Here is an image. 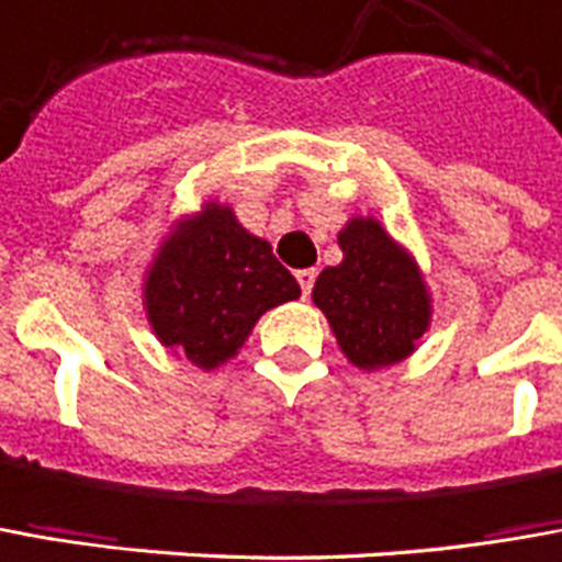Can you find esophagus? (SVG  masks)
<instances>
[{
    "instance_id": "1",
    "label": "esophagus",
    "mask_w": 562,
    "mask_h": 562,
    "mask_svg": "<svg viewBox=\"0 0 562 562\" xmlns=\"http://www.w3.org/2000/svg\"><path fill=\"white\" fill-rule=\"evenodd\" d=\"M294 277H297V285H301V292H304V297H310V292H313V282H316V270H313V268L297 270Z\"/></svg>"
}]
</instances>
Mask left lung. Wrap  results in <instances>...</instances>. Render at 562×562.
I'll return each instance as SVG.
<instances>
[{
    "instance_id": "8db88e82",
    "label": "left lung",
    "mask_w": 562,
    "mask_h": 562,
    "mask_svg": "<svg viewBox=\"0 0 562 562\" xmlns=\"http://www.w3.org/2000/svg\"><path fill=\"white\" fill-rule=\"evenodd\" d=\"M344 261L325 268L313 304L325 313L349 362L376 371L407 359L431 322V297L414 255L376 218H349L337 234Z\"/></svg>"
}]
</instances>
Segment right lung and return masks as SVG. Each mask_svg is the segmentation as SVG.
Returning a JSON list of instances; mask_svg holds the SVG:
<instances>
[{"label":"right lung","instance_id":"obj_1","mask_svg":"<svg viewBox=\"0 0 562 562\" xmlns=\"http://www.w3.org/2000/svg\"><path fill=\"white\" fill-rule=\"evenodd\" d=\"M297 294L301 285L270 243L249 234L231 206L210 200L160 243L143 301L160 344L213 371L237 356L261 313Z\"/></svg>","mask_w":562,"mask_h":562}]
</instances>
